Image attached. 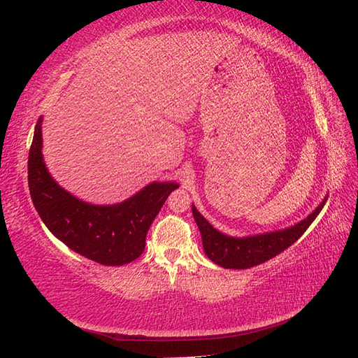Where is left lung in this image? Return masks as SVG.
<instances>
[{
  "mask_svg": "<svg viewBox=\"0 0 358 358\" xmlns=\"http://www.w3.org/2000/svg\"><path fill=\"white\" fill-rule=\"evenodd\" d=\"M326 199L318 208L313 210L306 220L300 221L294 227L285 230L272 231L266 234H257L237 239L215 230L213 227L206 221L200 212L192 206V215L196 220L199 230L201 233L204 252L215 264L224 268H249L262 264L267 259L284 252L296 241H299L301 234L305 233L309 225L317 218L318 213L326 204Z\"/></svg>",
  "mask_w": 358,
  "mask_h": 358,
  "instance_id": "obj_1",
  "label": "left lung"
}]
</instances>
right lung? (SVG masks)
<instances>
[{
	"label": "right lung",
	"instance_id": "obj_1",
	"mask_svg": "<svg viewBox=\"0 0 358 358\" xmlns=\"http://www.w3.org/2000/svg\"><path fill=\"white\" fill-rule=\"evenodd\" d=\"M28 185L34 208L52 234L95 263L122 266L142 255L150 224L171 191L173 182H154L113 206L88 204L53 180L41 155V117L28 155Z\"/></svg>",
	"mask_w": 358,
	"mask_h": 358
}]
</instances>
